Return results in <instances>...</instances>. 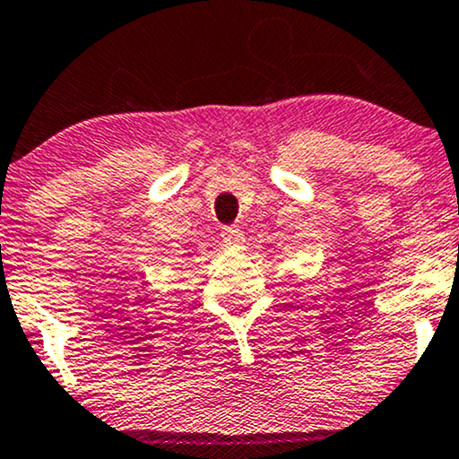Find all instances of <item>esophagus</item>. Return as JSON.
I'll return each mask as SVG.
<instances>
[{
  "label": "esophagus",
  "mask_w": 459,
  "mask_h": 459,
  "mask_svg": "<svg viewBox=\"0 0 459 459\" xmlns=\"http://www.w3.org/2000/svg\"><path fill=\"white\" fill-rule=\"evenodd\" d=\"M221 238H223L225 247H243L245 234L238 228H223L221 230Z\"/></svg>",
  "instance_id": "1"
}]
</instances>
